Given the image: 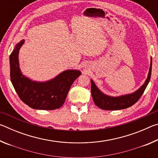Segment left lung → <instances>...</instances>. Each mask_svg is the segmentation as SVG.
Listing matches in <instances>:
<instances>
[{"instance_id": "1", "label": "left lung", "mask_w": 158, "mask_h": 158, "mask_svg": "<svg viewBox=\"0 0 158 158\" xmlns=\"http://www.w3.org/2000/svg\"><path fill=\"white\" fill-rule=\"evenodd\" d=\"M151 69L152 58L151 59V67L149 69L148 75L142 86L132 94L122 95L120 97H110V96L105 95L98 89V87L91 79V95L95 104L99 108L104 110H118V109L128 108L135 105L139 100L146 86L148 85L151 76Z\"/></svg>"}]
</instances>
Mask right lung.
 Segmentation results:
<instances>
[{
    "mask_svg": "<svg viewBox=\"0 0 158 158\" xmlns=\"http://www.w3.org/2000/svg\"><path fill=\"white\" fill-rule=\"evenodd\" d=\"M23 42L24 40L19 42L10 56V79L16 92L26 105L33 109H59L65 102L72 84L81 74V72L68 69L50 81H33L21 74L19 67V52Z\"/></svg>",
    "mask_w": 158,
    "mask_h": 158,
    "instance_id": "1",
    "label": "right lung"
}]
</instances>
